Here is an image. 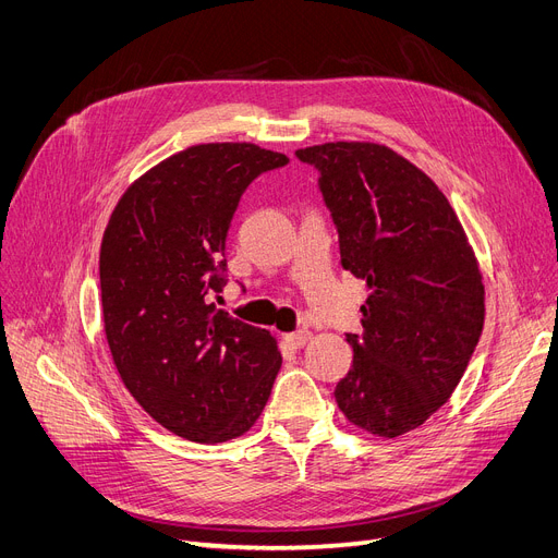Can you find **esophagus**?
I'll return each mask as SVG.
<instances>
[{"mask_svg": "<svg viewBox=\"0 0 558 558\" xmlns=\"http://www.w3.org/2000/svg\"><path fill=\"white\" fill-rule=\"evenodd\" d=\"M286 341L291 343L293 348H304V345L311 341V331H308V329H300V331H293V333H288Z\"/></svg>", "mask_w": 558, "mask_h": 558, "instance_id": "34e87169", "label": "esophagus"}]
</instances>
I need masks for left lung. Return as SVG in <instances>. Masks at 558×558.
<instances>
[{
    "label": "left lung",
    "instance_id": "left-lung-1",
    "mask_svg": "<svg viewBox=\"0 0 558 558\" xmlns=\"http://www.w3.org/2000/svg\"><path fill=\"white\" fill-rule=\"evenodd\" d=\"M298 158L320 171L341 265L368 286L337 405L371 435H405L451 398L478 343L476 254L433 178L389 146L329 142Z\"/></svg>",
    "mask_w": 558,
    "mask_h": 558
}]
</instances>
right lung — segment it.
<instances>
[{
  "instance_id": "obj_1",
  "label": "right lung",
  "mask_w": 558,
  "mask_h": 558,
  "mask_svg": "<svg viewBox=\"0 0 558 558\" xmlns=\"http://www.w3.org/2000/svg\"><path fill=\"white\" fill-rule=\"evenodd\" d=\"M283 153L250 142L196 144L132 183L100 244L102 327L137 403L178 437L229 441L260 416L281 368L267 329L208 302L227 270L242 192Z\"/></svg>"
}]
</instances>
